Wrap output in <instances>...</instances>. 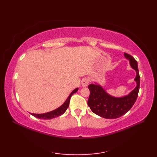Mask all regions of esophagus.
Wrapping results in <instances>:
<instances>
[{"instance_id":"obj_1","label":"esophagus","mask_w":157,"mask_h":157,"mask_svg":"<svg viewBox=\"0 0 157 157\" xmlns=\"http://www.w3.org/2000/svg\"><path fill=\"white\" fill-rule=\"evenodd\" d=\"M81 84H82V87H86V86H88L89 84V79L88 78H84L83 79L82 82H81Z\"/></svg>"}]
</instances>
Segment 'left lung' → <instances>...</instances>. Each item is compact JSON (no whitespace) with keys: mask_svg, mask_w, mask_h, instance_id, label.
<instances>
[{"mask_svg":"<svg viewBox=\"0 0 157 157\" xmlns=\"http://www.w3.org/2000/svg\"><path fill=\"white\" fill-rule=\"evenodd\" d=\"M124 56L129 60L130 66L136 73L134 78L136 86L128 94L117 97L109 94L101 85L96 82L88 86L90 93L88 105L93 113L101 117L106 119L120 117L129 111L137 99L140 88L138 63L131 55L124 53Z\"/></svg>","mask_w":157,"mask_h":157,"instance_id":"8db88e82","label":"left lung"}]
</instances>
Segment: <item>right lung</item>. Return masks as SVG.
<instances>
[{"label":"right lung","mask_w":157,"mask_h":157,"mask_svg":"<svg viewBox=\"0 0 157 157\" xmlns=\"http://www.w3.org/2000/svg\"><path fill=\"white\" fill-rule=\"evenodd\" d=\"M78 88L73 90L71 94H70L69 96H68V98L66 99V101L64 102V103H63L61 106H60L57 109H56L55 110H53V111L48 112V113H42V114H36V113H31V114L33 116H34L36 118L42 119H52L53 118L56 117L61 116L66 111V110L69 107L70 98H71V96L74 94V93L78 92Z\"/></svg>","instance_id":"add662e5"}]
</instances>
